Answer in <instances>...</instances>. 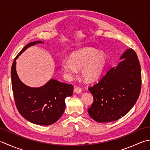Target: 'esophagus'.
Returning <instances> with one entry per match:
<instances>
[{"label": "esophagus", "mask_w": 150, "mask_h": 150, "mask_svg": "<svg viewBox=\"0 0 150 150\" xmlns=\"http://www.w3.org/2000/svg\"><path fill=\"white\" fill-rule=\"evenodd\" d=\"M81 91H82V89H81V88H80V87H75L74 88V91L75 93H80L81 92Z\"/></svg>", "instance_id": "obj_1"}]
</instances>
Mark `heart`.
Wrapping results in <instances>:
<instances>
[{"instance_id": "b5f03b06", "label": "heart", "mask_w": 150, "mask_h": 150, "mask_svg": "<svg viewBox=\"0 0 150 150\" xmlns=\"http://www.w3.org/2000/svg\"><path fill=\"white\" fill-rule=\"evenodd\" d=\"M106 62L105 56L102 52L90 48H82L73 52L70 59L62 61V71L68 79L78 74V69H81V76L86 81L95 80L102 73Z\"/></svg>"}]
</instances>
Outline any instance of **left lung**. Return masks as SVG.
<instances>
[{"label": "left lung", "mask_w": 150, "mask_h": 150, "mask_svg": "<svg viewBox=\"0 0 150 150\" xmlns=\"http://www.w3.org/2000/svg\"><path fill=\"white\" fill-rule=\"evenodd\" d=\"M121 62L111 67L98 83L88 88L93 96L88 113L98 122L118 120L129 112L141 90V69L136 52L127 49Z\"/></svg>", "instance_id": "obj_1"}]
</instances>
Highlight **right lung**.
<instances>
[{"label":"right lung","mask_w":150,"mask_h":150,"mask_svg":"<svg viewBox=\"0 0 150 150\" xmlns=\"http://www.w3.org/2000/svg\"><path fill=\"white\" fill-rule=\"evenodd\" d=\"M34 41L26 45L14 59L11 70V86L17 109L28 121L38 125L48 126L57 122L65 111V99L71 96V84L51 79L43 86L33 88L21 81L16 72V59L26 48L41 43Z\"/></svg>","instance_id":"1"}]
</instances>
